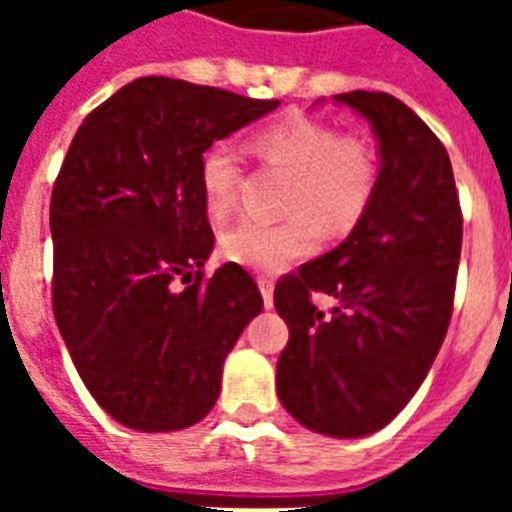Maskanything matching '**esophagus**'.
Returning <instances> with one entry per match:
<instances>
[{"mask_svg":"<svg viewBox=\"0 0 512 512\" xmlns=\"http://www.w3.org/2000/svg\"><path fill=\"white\" fill-rule=\"evenodd\" d=\"M257 287H260V295H263L265 308H273V281L265 279V276H260V279H257Z\"/></svg>","mask_w":512,"mask_h":512,"instance_id":"1","label":"esophagus"}]
</instances>
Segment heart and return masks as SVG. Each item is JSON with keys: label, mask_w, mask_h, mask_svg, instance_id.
<instances>
[{"label": "heart", "mask_w": 512, "mask_h": 512, "mask_svg": "<svg viewBox=\"0 0 512 512\" xmlns=\"http://www.w3.org/2000/svg\"><path fill=\"white\" fill-rule=\"evenodd\" d=\"M263 162L289 170L284 212L279 223L241 220L220 233V252L247 271L279 273L303 260L324 233H345L364 215L377 185V159L364 140L340 135L316 119L295 116L265 127L255 138ZM241 183V151L231 140H217L201 154L199 188L212 217H223L236 201Z\"/></svg>", "instance_id": "1"}]
</instances>
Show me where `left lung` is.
I'll return each mask as SVG.
<instances>
[{
  "instance_id": "obj_1",
  "label": "left lung",
  "mask_w": 512,
  "mask_h": 512,
  "mask_svg": "<svg viewBox=\"0 0 512 512\" xmlns=\"http://www.w3.org/2000/svg\"><path fill=\"white\" fill-rule=\"evenodd\" d=\"M332 103L369 122L380 175L348 239L276 284L289 327L276 390L313 433L361 438L409 404L436 361L452 319L462 212L449 154L412 108L366 90ZM311 291L335 296L336 308L319 312Z\"/></svg>"
}]
</instances>
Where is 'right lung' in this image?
Here are the masks:
<instances>
[{
  "label": "right lung",
  "instance_id": "obj_1",
  "mask_svg": "<svg viewBox=\"0 0 512 512\" xmlns=\"http://www.w3.org/2000/svg\"><path fill=\"white\" fill-rule=\"evenodd\" d=\"M276 106L143 76L71 140L50 201L52 311L92 398L127 428L170 433L204 420L225 356L263 311L241 265L201 281L215 236L199 162Z\"/></svg>",
  "mask_w": 512,
  "mask_h": 512
}]
</instances>
